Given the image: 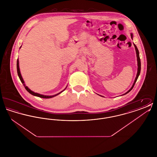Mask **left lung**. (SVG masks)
Wrapping results in <instances>:
<instances>
[{"label":"left lung","instance_id":"left-lung-1","mask_svg":"<svg viewBox=\"0 0 157 157\" xmlns=\"http://www.w3.org/2000/svg\"><path fill=\"white\" fill-rule=\"evenodd\" d=\"M131 38L132 39V34H131ZM134 45L135 48V50H136V57H137V62H138V72H137L136 76V78H135V79L134 83V84H133L132 86V87H131V88L130 90H129L127 92V93H125L124 95H125V94H128V92H130V91L132 90V89L134 88L135 83L136 82V81H137V79H138V78L139 75H140V72H141V60H140V55H139L140 53H139V51H138V48H137L136 46L134 44Z\"/></svg>","mask_w":157,"mask_h":157}]
</instances>
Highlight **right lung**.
Segmentation results:
<instances>
[{
	"mask_svg": "<svg viewBox=\"0 0 157 157\" xmlns=\"http://www.w3.org/2000/svg\"><path fill=\"white\" fill-rule=\"evenodd\" d=\"M21 47H20V48H21ZM17 72L18 76H19V79H20L24 87L25 88V89L26 90H27L29 93H30V94H32V95H34V96H36V97H38L42 98H51L54 97H55V96L59 95V94H60L61 92H62L64 90H65V89L63 90H62V92H60V93H58V94H56V95H52V96H45V95H40V94H37V93H35V92H33V91H32L31 90H29V89L25 85V82H24L23 80L21 74V72H20L19 67V60H18V59L17 60Z\"/></svg>",
	"mask_w": 157,
	"mask_h": 157,
	"instance_id": "right-lung-1",
	"label": "right lung"
}]
</instances>
